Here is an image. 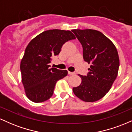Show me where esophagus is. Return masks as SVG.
I'll return each mask as SVG.
<instances>
[{"mask_svg":"<svg viewBox=\"0 0 132 132\" xmlns=\"http://www.w3.org/2000/svg\"><path fill=\"white\" fill-rule=\"evenodd\" d=\"M68 74L70 75H75L76 73L75 72H70V71H68Z\"/></svg>","mask_w":132,"mask_h":132,"instance_id":"34e87169","label":"esophagus"}]
</instances>
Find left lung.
Instances as JSON below:
<instances>
[{"instance_id": "obj_1", "label": "left lung", "mask_w": 132, "mask_h": 132, "mask_svg": "<svg viewBox=\"0 0 132 132\" xmlns=\"http://www.w3.org/2000/svg\"><path fill=\"white\" fill-rule=\"evenodd\" d=\"M83 48V58L90 64L87 76H80L81 84L72 88L74 94L84 102L102 99L111 88L120 65L116 47L97 30H72Z\"/></svg>"}]
</instances>
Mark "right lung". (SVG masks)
<instances>
[{
    "label": "right lung",
    "mask_w": 132,
    "mask_h": 132,
    "mask_svg": "<svg viewBox=\"0 0 132 132\" xmlns=\"http://www.w3.org/2000/svg\"><path fill=\"white\" fill-rule=\"evenodd\" d=\"M76 39L69 30L43 31L27 45L20 63L22 81L27 97L32 102L46 101L53 94L56 83L66 76L67 70L50 68L52 57L61 51L63 45Z\"/></svg>",
    "instance_id": "add662e5"
}]
</instances>
